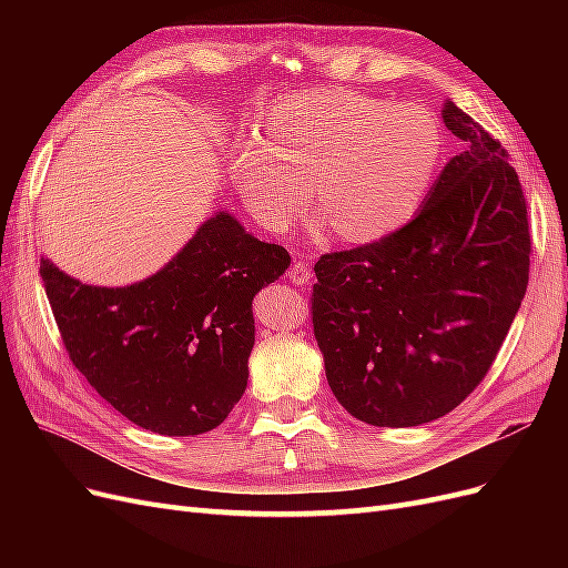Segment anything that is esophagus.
Here are the masks:
<instances>
[{"label":"esophagus","instance_id":"1","mask_svg":"<svg viewBox=\"0 0 568 568\" xmlns=\"http://www.w3.org/2000/svg\"><path fill=\"white\" fill-rule=\"evenodd\" d=\"M288 280L294 282V284H298V286L311 284V280H313V270H311V265H307L305 261H296L294 265L288 267Z\"/></svg>","mask_w":568,"mask_h":568}]
</instances>
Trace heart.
Wrapping results in <instances>:
<instances>
[{
	"mask_svg": "<svg viewBox=\"0 0 568 568\" xmlns=\"http://www.w3.org/2000/svg\"><path fill=\"white\" fill-rule=\"evenodd\" d=\"M443 153L438 118L351 90L277 99L261 136L232 151V178L255 217L288 230L311 199L338 236L372 242L417 213Z\"/></svg>",
	"mask_w": 568,
	"mask_h": 568,
	"instance_id": "b5f03b06",
	"label": "heart"
}]
</instances>
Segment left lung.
Wrapping results in <instances>:
<instances>
[{
  "mask_svg": "<svg viewBox=\"0 0 568 568\" xmlns=\"http://www.w3.org/2000/svg\"><path fill=\"white\" fill-rule=\"evenodd\" d=\"M464 142L405 227L322 255L313 326L336 400L372 426L453 412L488 374L528 284L530 234L517 170L453 101Z\"/></svg>",
  "mask_w": 568,
  "mask_h": 568,
  "instance_id": "left-lung-1",
  "label": "left lung"
}]
</instances>
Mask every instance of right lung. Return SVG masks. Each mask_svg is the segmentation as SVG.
<instances>
[{
    "label": "right lung",
    "mask_w": 568,
    "mask_h": 568,
    "mask_svg": "<svg viewBox=\"0 0 568 568\" xmlns=\"http://www.w3.org/2000/svg\"><path fill=\"white\" fill-rule=\"evenodd\" d=\"M284 246L220 211L151 277L92 286L42 257L63 346L120 415L161 436H199L227 419L248 384L253 296L280 280Z\"/></svg>",
    "instance_id": "1"
}]
</instances>
